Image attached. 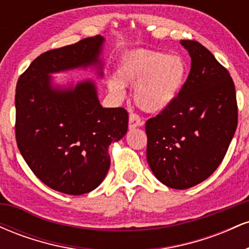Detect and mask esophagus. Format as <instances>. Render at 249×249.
I'll return each instance as SVG.
<instances>
[{"label":"esophagus","mask_w":249,"mask_h":249,"mask_svg":"<svg viewBox=\"0 0 249 249\" xmlns=\"http://www.w3.org/2000/svg\"><path fill=\"white\" fill-rule=\"evenodd\" d=\"M142 125V122L141 119V117L138 115H136V113H131L130 115V118H128V127L130 128H136V127H139Z\"/></svg>","instance_id":"1"}]
</instances>
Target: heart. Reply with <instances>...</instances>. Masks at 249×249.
Listing matches in <instances>:
<instances>
[{
	"mask_svg": "<svg viewBox=\"0 0 249 249\" xmlns=\"http://www.w3.org/2000/svg\"><path fill=\"white\" fill-rule=\"evenodd\" d=\"M187 65L182 57L162 51L134 50L127 53L108 79L107 89L117 101L125 97V87H134V103L148 113L166 110L184 87Z\"/></svg>",
	"mask_w": 249,
	"mask_h": 249,
	"instance_id": "heart-1",
	"label": "heart"
}]
</instances>
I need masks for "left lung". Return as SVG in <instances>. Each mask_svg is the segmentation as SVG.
<instances>
[{"label": "left lung", "mask_w": 249, "mask_h": 249, "mask_svg": "<svg viewBox=\"0 0 249 249\" xmlns=\"http://www.w3.org/2000/svg\"><path fill=\"white\" fill-rule=\"evenodd\" d=\"M191 71L178 98L146 122L148 166L167 187L186 190L206 180L224 159L238 125L230 72L196 41H180Z\"/></svg>", "instance_id": "1"}]
</instances>
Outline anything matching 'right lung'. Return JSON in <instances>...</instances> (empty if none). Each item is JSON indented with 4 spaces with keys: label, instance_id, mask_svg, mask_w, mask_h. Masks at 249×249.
Instances as JSON below:
<instances>
[{
    "label": "right lung",
    "instance_id": "1",
    "mask_svg": "<svg viewBox=\"0 0 249 249\" xmlns=\"http://www.w3.org/2000/svg\"><path fill=\"white\" fill-rule=\"evenodd\" d=\"M105 38L89 37L42 53L16 85V142L35 176L58 192L81 196L107 177L108 147L127 132L123 107H103L96 83H57L53 73L92 69L103 78Z\"/></svg>",
    "mask_w": 249,
    "mask_h": 249
}]
</instances>
